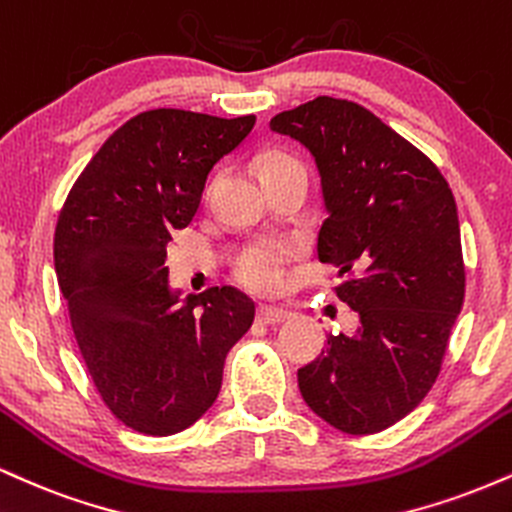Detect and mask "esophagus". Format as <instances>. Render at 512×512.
Masks as SVG:
<instances>
[{"label":"esophagus","instance_id":"34e87169","mask_svg":"<svg viewBox=\"0 0 512 512\" xmlns=\"http://www.w3.org/2000/svg\"><path fill=\"white\" fill-rule=\"evenodd\" d=\"M292 314L287 309H282V306H261L258 309V321L268 323V326H273V323H282L287 321Z\"/></svg>","mask_w":512,"mask_h":512}]
</instances>
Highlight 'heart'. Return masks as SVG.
Here are the masks:
<instances>
[{
	"mask_svg": "<svg viewBox=\"0 0 512 512\" xmlns=\"http://www.w3.org/2000/svg\"><path fill=\"white\" fill-rule=\"evenodd\" d=\"M299 165L297 160L290 158L287 153H280V150H270L261 158V177H266L270 172L285 170V167ZM287 246L282 244H270L261 242L254 244L251 249H246L237 266V278L244 287L254 292H275L285 280V266H287Z\"/></svg>",
	"mask_w": 512,
	"mask_h": 512,
	"instance_id": "1",
	"label": "heart"
}]
</instances>
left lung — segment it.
I'll list each match as a JSON object with an SVG mask.
<instances>
[{"label": "left lung", "instance_id": "left-lung-1", "mask_svg": "<svg viewBox=\"0 0 512 512\" xmlns=\"http://www.w3.org/2000/svg\"><path fill=\"white\" fill-rule=\"evenodd\" d=\"M270 129L316 158L328 210L318 261L338 268L333 290L362 323L357 335H328L299 369V390L335 429L378 434L434 388L462 309L453 191L422 150L352 100L318 95L275 114Z\"/></svg>", "mask_w": 512, "mask_h": 512}]
</instances>
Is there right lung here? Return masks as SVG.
Instances as JSON below:
<instances>
[{
    "instance_id": "add662e5",
    "label": "right lung",
    "mask_w": 512,
    "mask_h": 512,
    "mask_svg": "<svg viewBox=\"0 0 512 512\" xmlns=\"http://www.w3.org/2000/svg\"><path fill=\"white\" fill-rule=\"evenodd\" d=\"M254 114L158 107L102 143L54 230V270L71 330L102 402L146 436L189 429L218 398L227 352L256 304L222 285L179 304L167 244L194 220L208 172L254 129Z\"/></svg>"
}]
</instances>
